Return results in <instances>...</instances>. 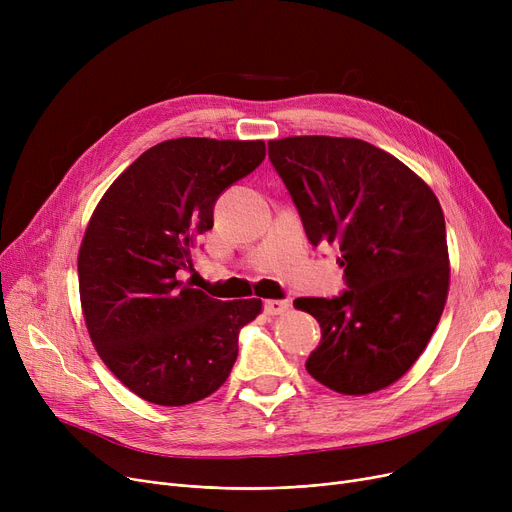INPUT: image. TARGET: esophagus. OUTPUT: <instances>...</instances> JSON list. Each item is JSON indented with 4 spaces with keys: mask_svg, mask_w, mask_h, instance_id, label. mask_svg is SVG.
Segmentation results:
<instances>
[{
    "mask_svg": "<svg viewBox=\"0 0 512 512\" xmlns=\"http://www.w3.org/2000/svg\"><path fill=\"white\" fill-rule=\"evenodd\" d=\"M288 307H290L288 301H278V299H270V301L263 303V311L267 315H282V313L288 311Z\"/></svg>",
    "mask_w": 512,
    "mask_h": 512,
    "instance_id": "obj_1",
    "label": "esophagus"
}]
</instances>
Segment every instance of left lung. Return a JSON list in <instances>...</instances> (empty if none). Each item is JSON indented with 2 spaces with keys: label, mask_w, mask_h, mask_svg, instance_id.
<instances>
[{
  "label": "left lung",
  "mask_w": 512,
  "mask_h": 512,
  "mask_svg": "<svg viewBox=\"0 0 512 512\" xmlns=\"http://www.w3.org/2000/svg\"><path fill=\"white\" fill-rule=\"evenodd\" d=\"M313 247L336 242L338 297H303L321 340L305 367L340 394L394 384L432 338L448 294L440 201L394 155L359 139L288 137L267 143Z\"/></svg>",
  "instance_id": "1"
}]
</instances>
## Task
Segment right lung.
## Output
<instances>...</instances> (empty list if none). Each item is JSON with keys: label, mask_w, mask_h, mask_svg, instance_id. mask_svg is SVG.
<instances>
[{"label": "right lung", "mask_w": 512, "mask_h": 512, "mask_svg": "<svg viewBox=\"0 0 512 512\" xmlns=\"http://www.w3.org/2000/svg\"><path fill=\"white\" fill-rule=\"evenodd\" d=\"M265 157L263 141L182 137L147 149L93 211L78 288L101 361L143 400L191 405L218 390L259 299L218 301L178 280L215 201Z\"/></svg>", "instance_id": "add662e5"}]
</instances>
